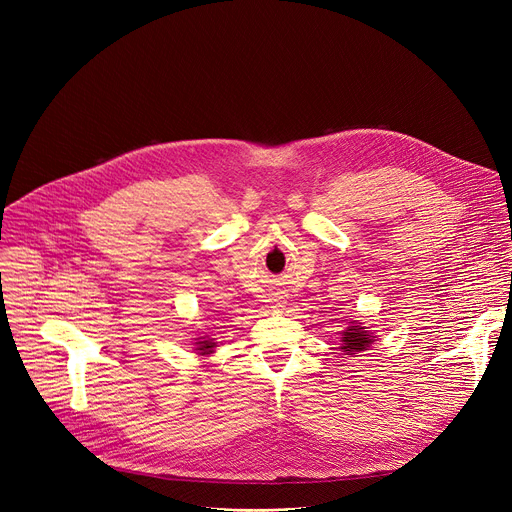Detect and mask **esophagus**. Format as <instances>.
I'll use <instances>...</instances> for the list:
<instances>
[{
  "label": "esophagus",
  "mask_w": 512,
  "mask_h": 512,
  "mask_svg": "<svg viewBox=\"0 0 512 512\" xmlns=\"http://www.w3.org/2000/svg\"><path fill=\"white\" fill-rule=\"evenodd\" d=\"M271 308H273V310H277V312H279V310H283V308H285V302H283V300H275V302H273V306H271Z\"/></svg>",
  "instance_id": "esophagus-1"
}]
</instances>
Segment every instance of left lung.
Here are the masks:
<instances>
[{
  "instance_id": "left-lung-1",
  "label": "left lung",
  "mask_w": 512,
  "mask_h": 512,
  "mask_svg": "<svg viewBox=\"0 0 512 512\" xmlns=\"http://www.w3.org/2000/svg\"><path fill=\"white\" fill-rule=\"evenodd\" d=\"M377 340V334L369 330L360 320H350L348 326L340 332V350L344 354L356 356L358 352L369 350Z\"/></svg>"
}]
</instances>
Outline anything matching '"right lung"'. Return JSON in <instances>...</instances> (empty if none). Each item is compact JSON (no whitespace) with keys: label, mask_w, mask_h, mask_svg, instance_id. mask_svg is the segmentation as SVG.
Returning a JSON list of instances; mask_svg holds the SVG:
<instances>
[{"label":"right lung","mask_w":512,"mask_h":512,"mask_svg":"<svg viewBox=\"0 0 512 512\" xmlns=\"http://www.w3.org/2000/svg\"><path fill=\"white\" fill-rule=\"evenodd\" d=\"M192 344L198 356H210L216 348V340L210 334H198L196 338H192Z\"/></svg>","instance_id":"obj_1"}]
</instances>
